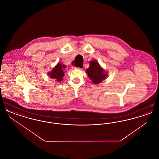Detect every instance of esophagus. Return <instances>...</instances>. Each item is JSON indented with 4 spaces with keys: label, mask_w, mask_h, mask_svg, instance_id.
<instances>
[{
    "label": "esophagus",
    "mask_w": 159,
    "mask_h": 159,
    "mask_svg": "<svg viewBox=\"0 0 159 159\" xmlns=\"http://www.w3.org/2000/svg\"><path fill=\"white\" fill-rule=\"evenodd\" d=\"M73 69H79V70H81L82 69V68H80V67H73Z\"/></svg>",
    "instance_id": "1"
}]
</instances>
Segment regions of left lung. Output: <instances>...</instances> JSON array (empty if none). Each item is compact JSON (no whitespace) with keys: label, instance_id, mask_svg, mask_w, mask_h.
<instances>
[{"label":"left lung","instance_id":"8db88e82","mask_svg":"<svg viewBox=\"0 0 159 159\" xmlns=\"http://www.w3.org/2000/svg\"><path fill=\"white\" fill-rule=\"evenodd\" d=\"M86 73L95 84L101 83L107 77L104 70L99 66L97 61H91L90 66L86 70Z\"/></svg>","mask_w":159,"mask_h":159}]
</instances>
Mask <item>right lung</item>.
Here are the masks:
<instances>
[{"label": "right lung", "mask_w": 159, "mask_h": 159, "mask_svg": "<svg viewBox=\"0 0 159 159\" xmlns=\"http://www.w3.org/2000/svg\"><path fill=\"white\" fill-rule=\"evenodd\" d=\"M66 66L62 65L58 63L51 73H49V76H50L51 79H55L58 82H60L62 80L63 76H64V73L63 70L65 68Z\"/></svg>", "instance_id": "1"}]
</instances>
